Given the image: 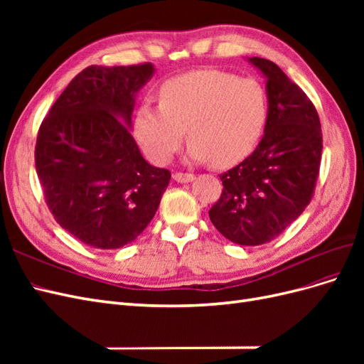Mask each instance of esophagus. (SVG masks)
<instances>
[{"mask_svg":"<svg viewBox=\"0 0 364 364\" xmlns=\"http://www.w3.org/2000/svg\"><path fill=\"white\" fill-rule=\"evenodd\" d=\"M173 178L176 182H181V183H186V182H191L194 181L196 176L193 173H182V171H178L173 174Z\"/></svg>","mask_w":364,"mask_h":364,"instance_id":"34e87169","label":"esophagus"}]
</instances>
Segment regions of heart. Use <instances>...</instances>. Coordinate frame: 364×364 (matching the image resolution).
<instances>
[{
    "mask_svg": "<svg viewBox=\"0 0 364 364\" xmlns=\"http://www.w3.org/2000/svg\"><path fill=\"white\" fill-rule=\"evenodd\" d=\"M267 95L261 83L238 75L200 70L165 82L159 105H141L135 135L146 155L167 164L188 130L190 158L232 167L257 147L267 123Z\"/></svg>",
    "mask_w": 364,
    "mask_h": 364,
    "instance_id": "obj_1",
    "label": "heart"
}]
</instances>
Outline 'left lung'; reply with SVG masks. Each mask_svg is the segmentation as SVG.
<instances>
[{
    "instance_id": "left-lung-1",
    "label": "left lung",
    "mask_w": 364,
    "mask_h": 364,
    "mask_svg": "<svg viewBox=\"0 0 364 364\" xmlns=\"http://www.w3.org/2000/svg\"><path fill=\"white\" fill-rule=\"evenodd\" d=\"M267 79L269 114L258 147L220 174L223 191L209 218L241 246L277 238L314 194L322 159L321 119L310 98L272 60L250 58Z\"/></svg>"
}]
</instances>
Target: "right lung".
I'll list each match as a JSON object with an SVG mask.
<instances>
[{"instance_id": "add662e5", "label": "right lung", "mask_w": 364, "mask_h": 364, "mask_svg": "<svg viewBox=\"0 0 364 364\" xmlns=\"http://www.w3.org/2000/svg\"><path fill=\"white\" fill-rule=\"evenodd\" d=\"M153 71L149 62L91 65L65 87L38 132L35 162L47 206L65 230L95 249L132 243L170 183L171 173L142 158L129 130L135 94Z\"/></svg>"}]
</instances>
